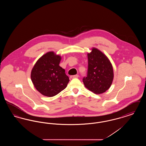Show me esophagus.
<instances>
[{"label":"esophagus","mask_w":146,"mask_h":146,"mask_svg":"<svg viewBox=\"0 0 146 146\" xmlns=\"http://www.w3.org/2000/svg\"><path fill=\"white\" fill-rule=\"evenodd\" d=\"M79 77V75L76 74V75H74V76H70V78L71 79H74V78H78Z\"/></svg>","instance_id":"1"}]
</instances>
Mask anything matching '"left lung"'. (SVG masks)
Returning <instances> with one entry per match:
<instances>
[{"instance_id":"left-lung-1","label":"left lung","mask_w":146,"mask_h":146,"mask_svg":"<svg viewBox=\"0 0 146 146\" xmlns=\"http://www.w3.org/2000/svg\"><path fill=\"white\" fill-rule=\"evenodd\" d=\"M88 58L87 76L83 79L84 85L96 94H102L111 87L113 80L111 63L104 53L94 48L88 54Z\"/></svg>"}]
</instances>
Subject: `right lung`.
Wrapping results in <instances>:
<instances>
[{
    "instance_id": "obj_1",
    "label": "right lung",
    "mask_w": 146,
    "mask_h": 146,
    "mask_svg": "<svg viewBox=\"0 0 146 146\" xmlns=\"http://www.w3.org/2000/svg\"><path fill=\"white\" fill-rule=\"evenodd\" d=\"M61 57L50 51L36 61L31 71V80L42 95L52 97L64 90L70 79L59 66Z\"/></svg>"
}]
</instances>
